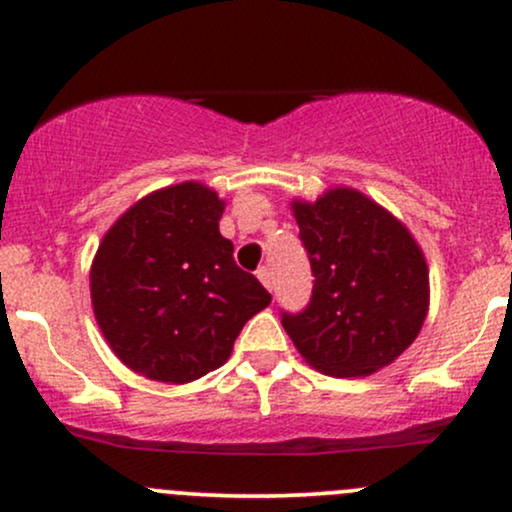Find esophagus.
I'll return each mask as SVG.
<instances>
[{"label":"esophagus","instance_id":"esophagus-1","mask_svg":"<svg viewBox=\"0 0 512 512\" xmlns=\"http://www.w3.org/2000/svg\"><path fill=\"white\" fill-rule=\"evenodd\" d=\"M257 279H260L262 284L267 286L269 291H272V272H269L267 267H260V269H257Z\"/></svg>","mask_w":512,"mask_h":512}]
</instances>
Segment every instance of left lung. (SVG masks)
I'll return each mask as SVG.
<instances>
[{"mask_svg":"<svg viewBox=\"0 0 512 512\" xmlns=\"http://www.w3.org/2000/svg\"><path fill=\"white\" fill-rule=\"evenodd\" d=\"M313 269L301 313H281L310 366L361 378L390 366L419 337L428 313V267L419 243L390 211L351 187L291 204Z\"/></svg>","mask_w":512,"mask_h":512,"instance_id":"8db88e82","label":"left lung"}]
</instances>
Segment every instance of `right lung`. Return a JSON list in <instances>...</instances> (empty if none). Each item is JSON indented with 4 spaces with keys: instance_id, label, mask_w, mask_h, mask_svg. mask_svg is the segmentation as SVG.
I'll use <instances>...</instances> for the list:
<instances>
[{
    "instance_id": "1",
    "label": "right lung",
    "mask_w": 512,
    "mask_h": 512,
    "mask_svg": "<svg viewBox=\"0 0 512 512\" xmlns=\"http://www.w3.org/2000/svg\"><path fill=\"white\" fill-rule=\"evenodd\" d=\"M223 199L180 182L117 219L91 264V303L115 356L158 383H192L228 361L252 315L272 303L219 233Z\"/></svg>"
}]
</instances>
